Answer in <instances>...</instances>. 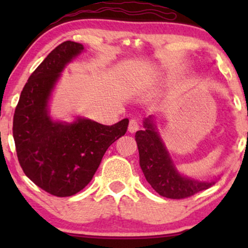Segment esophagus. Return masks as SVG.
I'll list each match as a JSON object with an SVG mask.
<instances>
[{
	"instance_id": "1",
	"label": "esophagus",
	"mask_w": 248,
	"mask_h": 248,
	"mask_svg": "<svg viewBox=\"0 0 248 248\" xmlns=\"http://www.w3.org/2000/svg\"><path fill=\"white\" fill-rule=\"evenodd\" d=\"M139 127H140V124L137 120H131L130 123H128V132L130 133H135L139 130Z\"/></svg>"
}]
</instances>
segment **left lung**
I'll use <instances>...</instances> for the list:
<instances>
[{
  "label": "left lung",
  "instance_id": "1",
  "mask_svg": "<svg viewBox=\"0 0 248 248\" xmlns=\"http://www.w3.org/2000/svg\"><path fill=\"white\" fill-rule=\"evenodd\" d=\"M143 123L144 130L135 133L140 167L145 179L158 194L168 199L181 200L215 185V181L201 182L179 174L155 130L151 116L145 118Z\"/></svg>",
  "mask_w": 248,
  "mask_h": 248
}]
</instances>
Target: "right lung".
Segmentation results:
<instances>
[{
  "instance_id": "1",
  "label": "right lung",
  "mask_w": 248,
  "mask_h": 248,
  "mask_svg": "<svg viewBox=\"0 0 248 248\" xmlns=\"http://www.w3.org/2000/svg\"><path fill=\"white\" fill-rule=\"evenodd\" d=\"M84 49L64 42L33 71L20 94L13 116V139L23 172L49 194H77L93 179L110 144L126 133L128 120L103 125L78 117L73 123L54 122L48 100L64 67Z\"/></svg>"
}]
</instances>
